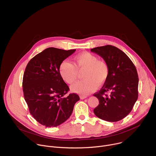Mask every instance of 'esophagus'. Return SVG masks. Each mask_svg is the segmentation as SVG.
<instances>
[{
    "label": "esophagus",
    "instance_id": "esophagus-1",
    "mask_svg": "<svg viewBox=\"0 0 156 156\" xmlns=\"http://www.w3.org/2000/svg\"><path fill=\"white\" fill-rule=\"evenodd\" d=\"M86 98H87V96H80V99H84Z\"/></svg>",
    "mask_w": 156,
    "mask_h": 156
}]
</instances>
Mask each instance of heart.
<instances>
[{
    "instance_id": "1",
    "label": "heart",
    "mask_w": 156,
    "mask_h": 156,
    "mask_svg": "<svg viewBox=\"0 0 156 156\" xmlns=\"http://www.w3.org/2000/svg\"><path fill=\"white\" fill-rule=\"evenodd\" d=\"M73 63L67 60L63 61L59 66L62 78L69 84L74 83L78 79L79 72L84 70L83 78L71 86L72 91L80 95H87L98 86L104 84L108 78L109 68L107 63L90 52H84L73 57Z\"/></svg>"
}]
</instances>
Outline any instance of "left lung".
Here are the masks:
<instances>
[{
    "label": "left lung",
    "mask_w": 156,
    "mask_h": 156,
    "mask_svg": "<svg viewBox=\"0 0 156 156\" xmlns=\"http://www.w3.org/2000/svg\"><path fill=\"white\" fill-rule=\"evenodd\" d=\"M91 51L102 57L109 68L107 80L101 90L93 94L99 102L94 113L107 122L121 120L130 113L138 99L136 69L127 55L115 46L97 47Z\"/></svg>",
    "instance_id": "left-lung-1"
}]
</instances>
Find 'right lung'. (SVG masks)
<instances>
[{
  "mask_svg": "<svg viewBox=\"0 0 156 156\" xmlns=\"http://www.w3.org/2000/svg\"><path fill=\"white\" fill-rule=\"evenodd\" d=\"M49 48L32 58L23 78L24 98L30 114L46 127L60 125L71 115L80 97L70 90L59 72L60 63L75 52Z\"/></svg>",
  "mask_w": 156,
  "mask_h": 156,
  "instance_id": "right-lung-1",
  "label": "right lung"
}]
</instances>
